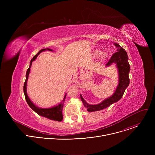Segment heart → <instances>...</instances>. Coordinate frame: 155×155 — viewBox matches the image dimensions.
Returning <instances> with one entry per match:
<instances>
[{
  "label": "heart",
  "instance_id": "heart-1",
  "mask_svg": "<svg viewBox=\"0 0 155 155\" xmlns=\"http://www.w3.org/2000/svg\"><path fill=\"white\" fill-rule=\"evenodd\" d=\"M93 54L94 57L97 58L100 56L102 61L105 60L107 58V54L106 53H102V51L98 49H95L93 51Z\"/></svg>",
  "mask_w": 155,
  "mask_h": 155
}]
</instances>
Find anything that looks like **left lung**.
Returning <instances> with one entry per match:
<instances>
[{"label":"left lung","mask_w":155,"mask_h":155,"mask_svg":"<svg viewBox=\"0 0 155 155\" xmlns=\"http://www.w3.org/2000/svg\"><path fill=\"white\" fill-rule=\"evenodd\" d=\"M114 45L117 48V51L112 55L108 63L106 64V66L108 67L114 63L117 65L119 77L118 84L117 89L112 96L104 99L102 102L96 105L87 104L83 98L81 94H80L82 102L84 106L87 108V112H89L103 110L112 104L118 102L121 99L125 90L129 84V73L130 72V65L128 62L127 54L124 49H123L118 43H114Z\"/></svg>","instance_id":"left-lung-1"}]
</instances>
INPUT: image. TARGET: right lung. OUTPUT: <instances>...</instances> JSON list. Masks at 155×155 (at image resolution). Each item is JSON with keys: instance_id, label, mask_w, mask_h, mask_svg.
<instances>
[{"instance_id": "obj_1", "label": "right lung", "mask_w": 155, "mask_h": 155, "mask_svg": "<svg viewBox=\"0 0 155 155\" xmlns=\"http://www.w3.org/2000/svg\"><path fill=\"white\" fill-rule=\"evenodd\" d=\"M53 51V50L52 49H50V48H45V49H42L41 50H40L37 54H35L33 58L31 60L30 62V65L29 67L26 72V81L25 82L24 84V93H25V99L26 101L28 103V104L29 105V106L34 110L35 112H36L38 115L47 118L48 119L51 120H54V121H61L63 119V115H62V108L64 106V102L65 101V99L66 97V94H65L62 101L58 105L56 106H54L53 107H50L48 108H40L38 107L37 106H36L29 99V97L28 96L27 94V82H28V77H29V72L31 71V68L32 65V63L34 61H35L36 59V58H37V56L40 54V53H41L42 51Z\"/></svg>"}]
</instances>
